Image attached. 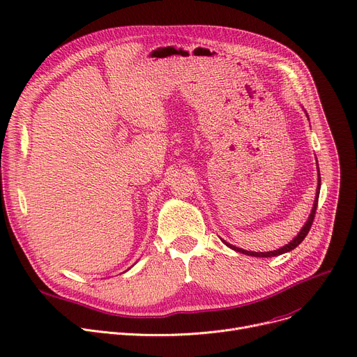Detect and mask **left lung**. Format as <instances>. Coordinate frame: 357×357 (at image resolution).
<instances>
[{
  "instance_id": "8db88e82",
  "label": "left lung",
  "mask_w": 357,
  "mask_h": 357,
  "mask_svg": "<svg viewBox=\"0 0 357 357\" xmlns=\"http://www.w3.org/2000/svg\"><path fill=\"white\" fill-rule=\"evenodd\" d=\"M308 116V115H307ZM320 187H321V177H320V170H319V162H317V192H316V199H314V203H312V208H311V213L307 219V222L304 223V226L301 227V230L298 232V235L292 239L291 242H288L285 246L277 249V250H269V252H250V250H245L242 248H238V246H234L227 243L226 241H223V243L226 246H229L230 249L236 250V252H241V254H245V255H249V257H257V258H271V257H278V255H282L285 252H289V250L296 249L303 241L304 238L307 236V234L310 232V227L312 225V220H314V216H316V211H317V203H319V195H320Z\"/></svg>"
}]
</instances>
